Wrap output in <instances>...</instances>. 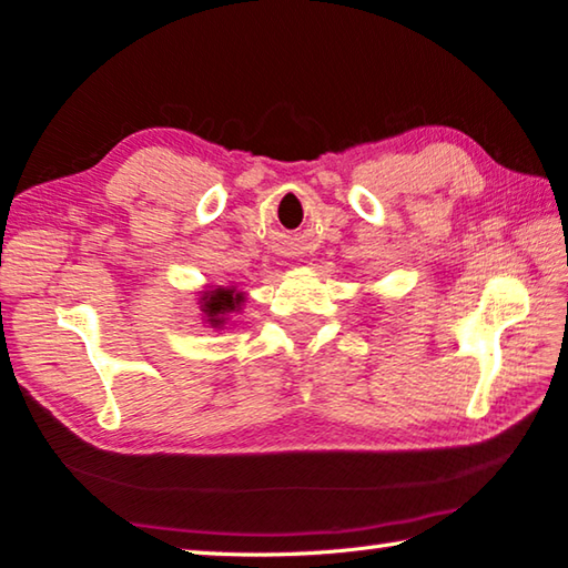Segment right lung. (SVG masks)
<instances>
[{
    "instance_id": "1",
    "label": "right lung",
    "mask_w": 568,
    "mask_h": 568,
    "mask_svg": "<svg viewBox=\"0 0 568 568\" xmlns=\"http://www.w3.org/2000/svg\"><path fill=\"white\" fill-rule=\"evenodd\" d=\"M242 305H245V293H240L237 285H217L200 291L202 321L217 331L224 328V323L230 321V313H237Z\"/></svg>"
}]
</instances>
